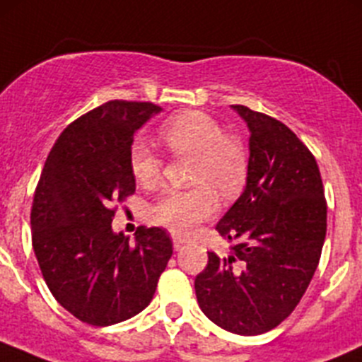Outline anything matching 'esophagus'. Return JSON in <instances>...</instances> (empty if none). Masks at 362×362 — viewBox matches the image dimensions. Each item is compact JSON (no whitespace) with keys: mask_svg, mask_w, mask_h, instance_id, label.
Returning <instances> with one entry per match:
<instances>
[{"mask_svg":"<svg viewBox=\"0 0 362 362\" xmlns=\"http://www.w3.org/2000/svg\"><path fill=\"white\" fill-rule=\"evenodd\" d=\"M184 245H185L184 240L173 238V249H175V250H182V249H184Z\"/></svg>","mask_w":362,"mask_h":362,"instance_id":"1","label":"esophagus"}]
</instances>
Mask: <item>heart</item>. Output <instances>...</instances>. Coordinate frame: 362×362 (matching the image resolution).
<instances>
[{"instance_id": "b5f03b06", "label": "heart", "mask_w": 362, "mask_h": 362, "mask_svg": "<svg viewBox=\"0 0 362 362\" xmlns=\"http://www.w3.org/2000/svg\"><path fill=\"white\" fill-rule=\"evenodd\" d=\"M159 138L173 156H192L189 191H168L152 206L151 218L178 236H191L199 222L217 208L215 189L222 198H235L247 178L245 148L228 136L214 117L198 110L180 112L164 120ZM129 168L134 180L152 187L163 173V159L148 141L134 140L129 148Z\"/></svg>"}]
</instances>
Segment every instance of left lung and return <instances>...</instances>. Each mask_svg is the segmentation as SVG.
Segmentation results:
<instances>
[{
  "instance_id": "1",
  "label": "left lung",
  "mask_w": 362,
  "mask_h": 362,
  "mask_svg": "<svg viewBox=\"0 0 362 362\" xmlns=\"http://www.w3.org/2000/svg\"><path fill=\"white\" fill-rule=\"evenodd\" d=\"M247 122V185L215 229L231 254L208 252L196 276L199 308L222 329L262 334L293 313L326 240L327 206L319 166L280 120L233 105Z\"/></svg>"
}]
</instances>
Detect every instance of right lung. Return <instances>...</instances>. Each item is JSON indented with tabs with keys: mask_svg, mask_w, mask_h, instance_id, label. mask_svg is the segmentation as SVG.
Instances as JSON below:
<instances>
[{
	"mask_svg": "<svg viewBox=\"0 0 362 362\" xmlns=\"http://www.w3.org/2000/svg\"><path fill=\"white\" fill-rule=\"evenodd\" d=\"M163 108L113 100L78 117L45 160L31 208L33 249L50 293L90 326H112L147 308L173 243L164 229L138 228L134 243L113 233V203L136 189L133 136Z\"/></svg>",
	"mask_w": 362,
	"mask_h": 362,
	"instance_id": "1",
	"label": "right lung"
}]
</instances>
